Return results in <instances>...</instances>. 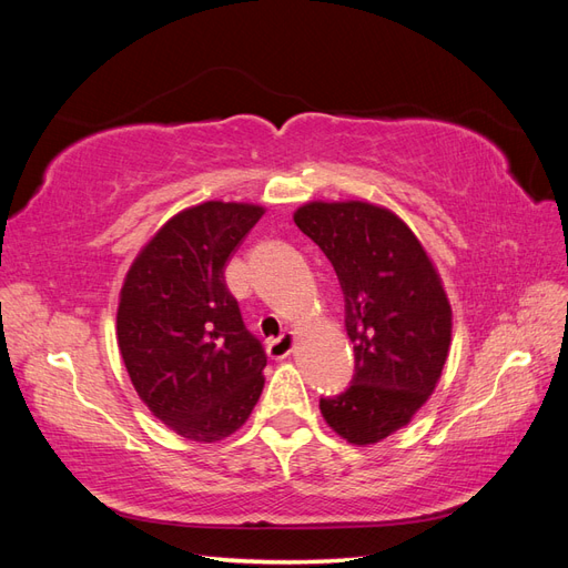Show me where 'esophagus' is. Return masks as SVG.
I'll return each mask as SVG.
<instances>
[{"label": "esophagus", "mask_w": 568, "mask_h": 568, "mask_svg": "<svg viewBox=\"0 0 568 568\" xmlns=\"http://www.w3.org/2000/svg\"><path fill=\"white\" fill-rule=\"evenodd\" d=\"M294 341H296V336L291 332L282 334L280 338H270L267 341V355L272 359H284L291 351H294Z\"/></svg>", "instance_id": "34e87169"}]
</instances>
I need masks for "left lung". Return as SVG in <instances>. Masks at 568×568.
I'll list each match as a JSON object with an SVG mask.
<instances>
[{
    "label": "left lung",
    "instance_id": "8db88e82",
    "mask_svg": "<svg viewBox=\"0 0 568 568\" xmlns=\"http://www.w3.org/2000/svg\"><path fill=\"white\" fill-rule=\"evenodd\" d=\"M294 222L329 257L355 353L351 386L320 398L322 417L348 443H379L434 393L450 348V303L417 236L390 211L307 203Z\"/></svg>",
    "mask_w": 568,
    "mask_h": 568
}]
</instances>
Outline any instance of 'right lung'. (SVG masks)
I'll return each instance as SVG.
<instances>
[{
  "label": "right lung",
  "mask_w": 568,
  "mask_h": 568,
  "mask_svg": "<svg viewBox=\"0 0 568 568\" xmlns=\"http://www.w3.org/2000/svg\"><path fill=\"white\" fill-rule=\"evenodd\" d=\"M209 201L168 220L120 291L118 346L149 409L189 440L242 426L263 393L267 355L225 282L232 251L263 217Z\"/></svg>",
  "instance_id": "right-lung-1"
}]
</instances>
